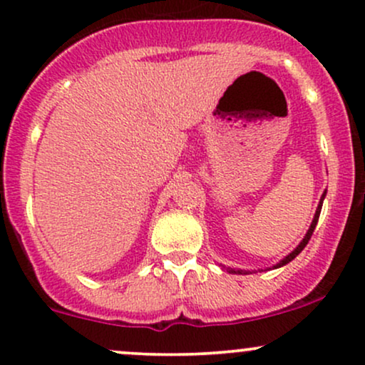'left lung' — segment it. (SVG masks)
Wrapping results in <instances>:
<instances>
[{
	"mask_svg": "<svg viewBox=\"0 0 365 365\" xmlns=\"http://www.w3.org/2000/svg\"><path fill=\"white\" fill-rule=\"evenodd\" d=\"M324 195H326V192L324 194H322V199H324ZM322 199H321V202H319V206H317V211H316V215H314V220H312V225H311V228H309V232H307V235L304 237V240L300 242V245L297 247L295 250H293L292 254H288L287 257L283 259V261H279V264H276L274 267H282V266H284V264H288L290 261H293V259L297 257V255H299L300 252H302L304 250V247L309 244V240H311V237H312V233H314V230H316V225H317V220H319V215H321V207H322ZM232 273H235V271H232ZM238 273H242V271H238Z\"/></svg>",
	"mask_w": 365,
	"mask_h": 365,
	"instance_id": "obj_1",
	"label": "left lung"
}]
</instances>
